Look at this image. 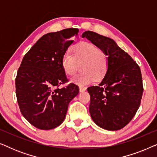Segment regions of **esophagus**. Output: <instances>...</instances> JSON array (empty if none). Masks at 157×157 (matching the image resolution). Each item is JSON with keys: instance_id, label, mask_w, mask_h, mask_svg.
I'll return each instance as SVG.
<instances>
[{"instance_id": "1", "label": "esophagus", "mask_w": 157, "mask_h": 157, "mask_svg": "<svg viewBox=\"0 0 157 157\" xmlns=\"http://www.w3.org/2000/svg\"><path fill=\"white\" fill-rule=\"evenodd\" d=\"M86 90V87L84 86H79V91H80V92H83Z\"/></svg>"}]
</instances>
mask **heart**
<instances>
[{
  "instance_id": "1",
  "label": "heart",
  "mask_w": 157,
  "mask_h": 157,
  "mask_svg": "<svg viewBox=\"0 0 157 157\" xmlns=\"http://www.w3.org/2000/svg\"><path fill=\"white\" fill-rule=\"evenodd\" d=\"M82 63L83 72L71 78L76 84H87L94 80L100 79L106 74L108 68V56L104 51L95 44L89 42H80L72 49V53H66L62 58L61 66L68 76H74Z\"/></svg>"
}]
</instances>
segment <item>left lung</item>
Here are the masks:
<instances>
[{
	"mask_svg": "<svg viewBox=\"0 0 157 157\" xmlns=\"http://www.w3.org/2000/svg\"><path fill=\"white\" fill-rule=\"evenodd\" d=\"M108 56V68L99 84L89 87V112L96 125L117 131L131 121L139 108L143 94L142 76L138 64L111 38L87 31L82 34Z\"/></svg>",
	"mask_w": 157,
	"mask_h": 157,
	"instance_id": "obj_1",
	"label": "left lung"
}]
</instances>
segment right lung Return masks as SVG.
<instances>
[{"instance_id":"right-lung-1","label":"right lung","mask_w":157,"mask_h":157,"mask_svg":"<svg viewBox=\"0 0 157 157\" xmlns=\"http://www.w3.org/2000/svg\"><path fill=\"white\" fill-rule=\"evenodd\" d=\"M78 29H63L43 36L24 56L16 78L21 112L35 127L49 130L65 119L68 104L78 95L74 83L60 89L68 79L62 58L77 37Z\"/></svg>"}]
</instances>
